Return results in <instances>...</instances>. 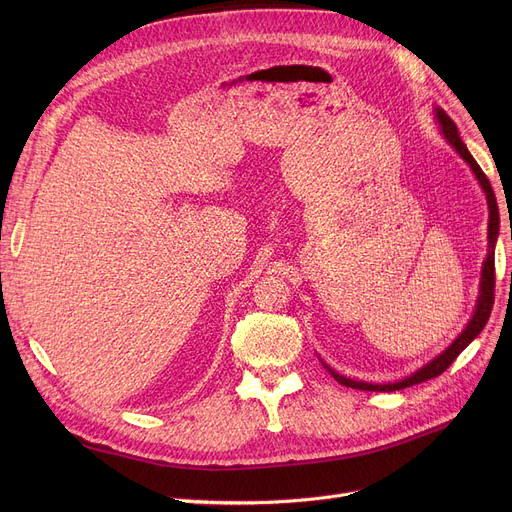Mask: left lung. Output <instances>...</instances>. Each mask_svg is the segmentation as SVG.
<instances>
[{
	"label": "left lung",
	"instance_id": "obj_1",
	"mask_svg": "<svg viewBox=\"0 0 512 512\" xmlns=\"http://www.w3.org/2000/svg\"><path fill=\"white\" fill-rule=\"evenodd\" d=\"M436 120L440 124V130L446 137V141L454 147V151L459 153L469 168L473 170L477 182L481 184L483 193H486L488 199V209H490V224H488V257L483 261L481 267V284H479V297H477V305H475V313L471 317V321L467 324V328L461 332V336L456 338L442 355H438L436 359L429 361L427 365H423L421 369H417L415 373H411L409 378L405 380H398V382H388V384H369V382H357L351 378H344V375L336 373L332 367H328L324 363V367L332 373V378L348 388H357V390H369V392H394V390H402V388H409L421 382H427L432 378H438L440 373H444L452 361L459 357L465 348L471 344V340H475L479 336V332L483 330V326L488 324L490 313H492V305H494V286H496V274H494V249H496V240H498V230H500V213H498V203H496V195L492 191V184L488 180V176L481 172L479 164L473 159V155L469 153L467 145L461 141L459 137V130H456V124L450 120V116L436 107Z\"/></svg>",
	"mask_w": 512,
	"mask_h": 512
}]
</instances>
